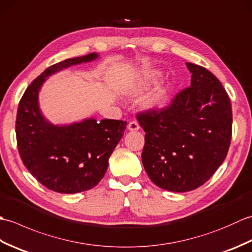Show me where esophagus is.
<instances>
[{
  "label": "esophagus",
  "mask_w": 252,
  "mask_h": 252,
  "mask_svg": "<svg viewBox=\"0 0 252 252\" xmlns=\"http://www.w3.org/2000/svg\"><path fill=\"white\" fill-rule=\"evenodd\" d=\"M127 129H129V131H137L140 129V126H138V123L136 121H131L129 125H127Z\"/></svg>",
  "instance_id": "34e87169"
}]
</instances>
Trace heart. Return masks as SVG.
I'll return each mask as SVG.
<instances>
[{
    "instance_id": "heart-1",
    "label": "heart",
    "mask_w": 252,
    "mask_h": 252,
    "mask_svg": "<svg viewBox=\"0 0 252 252\" xmlns=\"http://www.w3.org/2000/svg\"><path fill=\"white\" fill-rule=\"evenodd\" d=\"M160 77H161V73L157 70L145 72L132 84V87L129 90V95L132 96V97H136V96L142 95L152 85L156 84ZM168 97V90L163 87H159L153 91L148 96H146V98L143 100V107L147 110L161 109L167 105Z\"/></svg>"
}]
</instances>
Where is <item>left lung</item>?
Wrapping results in <instances>:
<instances>
[{
	"mask_svg": "<svg viewBox=\"0 0 252 252\" xmlns=\"http://www.w3.org/2000/svg\"><path fill=\"white\" fill-rule=\"evenodd\" d=\"M190 87L167 108L137 116L145 134L142 162L148 178L165 190L196 189L225 159L232 138V105L219 79L186 63Z\"/></svg>",
	"mask_w": 252,
	"mask_h": 252,
	"instance_id": "1",
	"label": "left lung"
}]
</instances>
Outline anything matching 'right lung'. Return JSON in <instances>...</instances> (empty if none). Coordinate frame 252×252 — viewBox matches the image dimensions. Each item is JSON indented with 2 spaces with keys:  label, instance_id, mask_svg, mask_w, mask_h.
I'll list each match as a JSON object with an SVG mask.
<instances>
[{
  "label": "right lung",
  "instance_id": "add662e5",
  "mask_svg": "<svg viewBox=\"0 0 252 252\" xmlns=\"http://www.w3.org/2000/svg\"><path fill=\"white\" fill-rule=\"evenodd\" d=\"M98 57L91 53L49 67L29 85L18 106L16 136L21 160L42 185L61 194H77L99 183L126 121L85 118L54 125L42 114L39 94L52 74Z\"/></svg>",
  "mask_w": 252,
  "mask_h": 252
}]
</instances>
